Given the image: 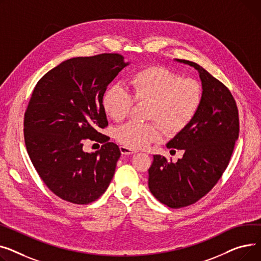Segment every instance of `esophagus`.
Here are the masks:
<instances>
[{"mask_svg":"<svg viewBox=\"0 0 261 261\" xmlns=\"http://www.w3.org/2000/svg\"><path fill=\"white\" fill-rule=\"evenodd\" d=\"M120 151L122 155H132V154H135V152H137V150L133 149V148H129V147H126V146H120Z\"/></svg>","mask_w":261,"mask_h":261,"instance_id":"34e87169","label":"esophagus"}]
</instances>
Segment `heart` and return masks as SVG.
<instances>
[{"label": "heart", "mask_w": 261, "mask_h": 261, "mask_svg": "<svg viewBox=\"0 0 261 261\" xmlns=\"http://www.w3.org/2000/svg\"><path fill=\"white\" fill-rule=\"evenodd\" d=\"M130 95L119 83L107 87L102 97L106 115L114 121L124 120L136 102H146L147 119L155 120L170 134L185 128L194 119L202 102V88L194 80L162 66H149L134 72L128 79ZM156 122H128L116 129L117 140L129 148H142L160 139Z\"/></svg>", "instance_id": "heart-1"}]
</instances>
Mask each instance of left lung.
Here are the masks:
<instances>
[{
	"mask_svg": "<svg viewBox=\"0 0 261 261\" xmlns=\"http://www.w3.org/2000/svg\"><path fill=\"white\" fill-rule=\"evenodd\" d=\"M177 62L194 67L202 84V102L190 123L167 143L183 150L176 163L154 155L148 168V188L172 208L195 203L218 182L233 154L239 135L236 102L227 87L203 67L188 60Z\"/></svg>",
	"mask_w": 261,
	"mask_h": 261,
	"instance_id": "1",
	"label": "left lung"
}]
</instances>
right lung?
<instances>
[{
  "label": "right lung",
  "instance_id": "1",
  "mask_svg": "<svg viewBox=\"0 0 261 261\" xmlns=\"http://www.w3.org/2000/svg\"><path fill=\"white\" fill-rule=\"evenodd\" d=\"M128 64L119 54L68 59L34 89L24 117L27 152L43 182L63 200L87 204L110 186L121 152L99 132L109 125L102 97ZM85 139L103 145L85 153Z\"/></svg>",
  "mask_w": 261,
  "mask_h": 261
}]
</instances>
